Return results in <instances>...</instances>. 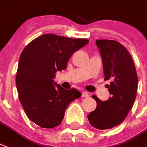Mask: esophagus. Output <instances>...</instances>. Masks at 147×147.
Segmentation results:
<instances>
[{
	"label": "esophagus",
	"mask_w": 147,
	"mask_h": 147,
	"mask_svg": "<svg viewBox=\"0 0 147 147\" xmlns=\"http://www.w3.org/2000/svg\"><path fill=\"white\" fill-rule=\"evenodd\" d=\"M82 97L87 98V97H89V94L86 92H82Z\"/></svg>",
	"instance_id": "34e87169"
}]
</instances>
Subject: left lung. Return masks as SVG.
<instances>
[{
	"mask_svg": "<svg viewBox=\"0 0 147 147\" xmlns=\"http://www.w3.org/2000/svg\"><path fill=\"white\" fill-rule=\"evenodd\" d=\"M100 49L105 80L111 79L108 90L111 96L102 101L96 96V108L88 115L91 125L97 129H109L125 119L134 104L138 88L137 72L131 54L118 41L96 40Z\"/></svg>",
	"mask_w": 147,
	"mask_h": 147,
	"instance_id": "obj_1",
	"label": "left lung"
}]
</instances>
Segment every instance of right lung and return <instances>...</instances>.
Here are the masks:
<instances>
[{
  "label": "right lung",
  "mask_w": 147,
  "mask_h": 147,
  "mask_svg": "<svg viewBox=\"0 0 147 147\" xmlns=\"http://www.w3.org/2000/svg\"><path fill=\"white\" fill-rule=\"evenodd\" d=\"M86 39H71L54 34L36 38L22 52L16 75L18 98L27 117L41 128L61 123L65 110L81 96L54 82L57 71L65 70L71 56L86 45Z\"/></svg>",
  "instance_id": "1"
}]
</instances>
